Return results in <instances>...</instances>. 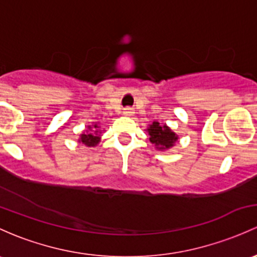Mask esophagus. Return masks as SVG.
Here are the masks:
<instances>
[{"label": "esophagus", "instance_id": "1", "mask_svg": "<svg viewBox=\"0 0 257 257\" xmlns=\"http://www.w3.org/2000/svg\"><path fill=\"white\" fill-rule=\"evenodd\" d=\"M133 109H132V108H125V109L123 110V114L125 115V117H132V115H133Z\"/></svg>", "mask_w": 257, "mask_h": 257}]
</instances>
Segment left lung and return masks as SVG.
<instances>
[{"mask_svg": "<svg viewBox=\"0 0 257 257\" xmlns=\"http://www.w3.org/2000/svg\"><path fill=\"white\" fill-rule=\"evenodd\" d=\"M145 131L149 134L150 143L154 144L156 150L166 151L171 149L178 140V136L169 125H166L165 123H159L156 120L149 124Z\"/></svg>", "mask_w": 257, "mask_h": 257, "instance_id": "obj_1", "label": "left lung"}]
</instances>
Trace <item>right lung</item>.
<instances>
[{
    "instance_id": "1",
    "label": "right lung",
    "mask_w": 257,
    "mask_h": 257,
    "mask_svg": "<svg viewBox=\"0 0 257 257\" xmlns=\"http://www.w3.org/2000/svg\"><path fill=\"white\" fill-rule=\"evenodd\" d=\"M101 126L99 123H93L92 125L87 126V131L82 132L77 142L85 145L86 148H94L101 143Z\"/></svg>"
}]
</instances>
